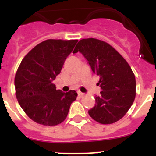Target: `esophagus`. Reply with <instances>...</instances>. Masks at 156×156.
Instances as JSON below:
<instances>
[{"label":"esophagus","mask_w":156,"mask_h":156,"mask_svg":"<svg viewBox=\"0 0 156 156\" xmlns=\"http://www.w3.org/2000/svg\"><path fill=\"white\" fill-rule=\"evenodd\" d=\"M77 93H78V96L79 97H83V95H84V94H83V93H82L81 91H77Z\"/></svg>","instance_id":"obj_1"}]
</instances>
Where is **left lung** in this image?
<instances>
[{
	"mask_svg": "<svg viewBox=\"0 0 156 156\" xmlns=\"http://www.w3.org/2000/svg\"><path fill=\"white\" fill-rule=\"evenodd\" d=\"M80 52L100 79L102 89L95 95V104L89 115L101 124L118 122L129 110L136 96V79L129 65L108 43L96 38H84L77 43L73 54Z\"/></svg>",
	"mask_w": 156,
	"mask_h": 156,
	"instance_id": "obj_1",
	"label": "left lung"
}]
</instances>
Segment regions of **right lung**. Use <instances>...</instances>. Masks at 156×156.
<instances>
[{
    "label": "right lung",
    "mask_w": 156,
    "mask_h": 156,
    "mask_svg": "<svg viewBox=\"0 0 156 156\" xmlns=\"http://www.w3.org/2000/svg\"><path fill=\"white\" fill-rule=\"evenodd\" d=\"M78 40L48 39L38 44L22 60L15 76L17 100L27 115L44 126L64 122L77 93L56 89L53 81Z\"/></svg>",
    "instance_id": "1"
}]
</instances>
